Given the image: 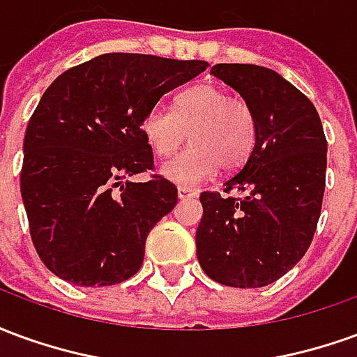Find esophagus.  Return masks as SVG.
<instances>
[{
    "label": "esophagus",
    "instance_id": "1",
    "mask_svg": "<svg viewBox=\"0 0 357 357\" xmlns=\"http://www.w3.org/2000/svg\"><path fill=\"white\" fill-rule=\"evenodd\" d=\"M197 191L195 189H189V187H178V199H181V201H185V199H193V197H197Z\"/></svg>",
    "mask_w": 357,
    "mask_h": 357
}]
</instances>
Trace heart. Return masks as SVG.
Segmentation results:
<instances>
[{
  "label": "heart",
  "mask_w": 357,
  "mask_h": 357,
  "mask_svg": "<svg viewBox=\"0 0 357 357\" xmlns=\"http://www.w3.org/2000/svg\"><path fill=\"white\" fill-rule=\"evenodd\" d=\"M193 143L162 166V176L178 185L195 187L222 166L233 172L247 162L256 141V116L243 97L216 84L185 89L172 110L155 105L143 120V133L155 155L170 156L187 139Z\"/></svg>",
  "instance_id": "1"
}]
</instances>
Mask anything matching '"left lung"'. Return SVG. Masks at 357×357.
Returning a JSON list of instances; mask_svg holds the SVG:
<instances>
[{
    "instance_id": "1",
    "label": "left lung",
    "mask_w": 357,
    "mask_h": 357,
    "mask_svg": "<svg viewBox=\"0 0 357 357\" xmlns=\"http://www.w3.org/2000/svg\"><path fill=\"white\" fill-rule=\"evenodd\" d=\"M210 74L252 107L256 141L224 193H201L197 258L216 283L258 289L296 266L314 239L327 139L312 101L275 70L222 63Z\"/></svg>"
}]
</instances>
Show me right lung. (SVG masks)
Here are the masks:
<instances>
[{
  "label": "right lung",
  "instance_id": "1",
  "mask_svg": "<svg viewBox=\"0 0 357 357\" xmlns=\"http://www.w3.org/2000/svg\"><path fill=\"white\" fill-rule=\"evenodd\" d=\"M206 66L105 53L45 89L24 135L20 195L36 252L55 275L109 287L139 271L149 231L178 202V189L162 176L130 181L153 170L143 120Z\"/></svg>",
  "mask_w": 357,
  "mask_h": 357
}]
</instances>
